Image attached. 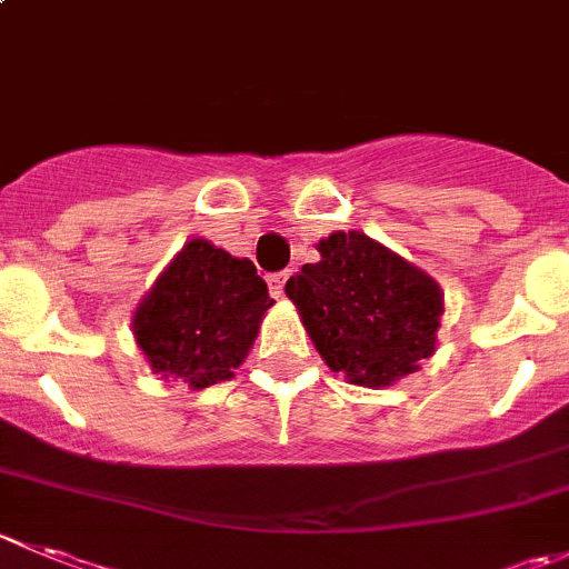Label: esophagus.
<instances>
[{"mask_svg":"<svg viewBox=\"0 0 569 569\" xmlns=\"http://www.w3.org/2000/svg\"><path fill=\"white\" fill-rule=\"evenodd\" d=\"M286 280H289V269H283V272H272V274H267L269 291H272L274 297H283V286H286Z\"/></svg>","mask_w":569,"mask_h":569,"instance_id":"1","label":"esophagus"}]
</instances>
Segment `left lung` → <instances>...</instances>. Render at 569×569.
Masks as SVG:
<instances>
[{
  "label": "left lung",
  "instance_id": "8db88e82",
  "mask_svg": "<svg viewBox=\"0 0 569 569\" xmlns=\"http://www.w3.org/2000/svg\"><path fill=\"white\" fill-rule=\"evenodd\" d=\"M286 283L319 356L358 386H389L437 350L442 291L369 236L333 233Z\"/></svg>",
  "mask_w": 569,
  "mask_h": 569
}]
</instances>
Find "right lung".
Listing matches in <instances>:
<instances>
[{"instance_id":"obj_1","label":"right lung","mask_w":569,"mask_h":569,"mask_svg":"<svg viewBox=\"0 0 569 569\" xmlns=\"http://www.w3.org/2000/svg\"><path fill=\"white\" fill-rule=\"evenodd\" d=\"M272 302L252 261L194 239L138 306L132 333L156 372L206 389L244 361Z\"/></svg>"}]
</instances>
